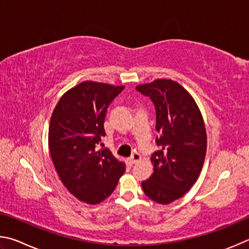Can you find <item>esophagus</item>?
I'll list each match as a JSON object with an SVG mask.
<instances>
[{
    "label": "esophagus",
    "instance_id": "34e87169",
    "mask_svg": "<svg viewBox=\"0 0 249 249\" xmlns=\"http://www.w3.org/2000/svg\"><path fill=\"white\" fill-rule=\"evenodd\" d=\"M141 160V155L140 154H139V153H133L131 158H130L128 160H129V164L130 165H133V164H136L137 162H139V160Z\"/></svg>",
    "mask_w": 249,
    "mask_h": 249
}]
</instances>
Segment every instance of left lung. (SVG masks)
I'll return each instance as SVG.
<instances>
[{
	"label": "left lung",
	"mask_w": 249,
	"mask_h": 249,
	"mask_svg": "<svg viewBox=\"0 0 249 249\" xmlns=\"http://www.w3.org/2000/svg\"><path fill=\"white\" fill-rule=\"evenodd\" d=\"M154 104L158 151L152 154L153 174L142 181L145 196L160 204L180 198L193 186L206 158L207 133L197 104L172 80L137 86Z\"/></svg>",
	"instance_id": "obj_1"
}]
</instances>
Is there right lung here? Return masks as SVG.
Masks as SVG:
<instances>
[{
	"instance_id": "right-lung-1",
	"label": "right lung",
	"mask_w": 249,
	"mask_h": 249,
	"mask_svg": "<svg viewBox=\"0 0 249 249\" xmlns=\"http://www.w3.org/2000/svg\"><path fill=\"white\" fill-rule=\"evenodd\" d=\"M124 86L91 81L68 90L52 112L49 149L61 181L74 197L102 202L115 190L125 171L103 145L107 109Z\"/></svg>"
}]
</instances>
